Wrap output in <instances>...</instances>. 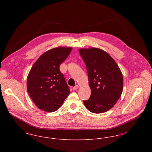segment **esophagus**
I'll return each instance as SVG.
<instances>
[{"label": "esophagus", "mask_w": 152, "mask_h": 152, "mask_svg": "<svg viewBox=\"0 0 152 152\" xmlns=\"http://www.w3.org/2000/svg\"><path fill=\"white\" fill-rule=\"evenodd\" d=\"M78 88H79V86L77 85V86H75V87L73 88V90H76V89H77Z\"/></svg>", "instance_id": "esophagus-1"}]
</instances>
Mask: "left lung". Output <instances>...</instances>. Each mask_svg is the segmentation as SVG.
Returning <instances> with one entry per match:
<instances>
[{
  "label": "left lung",
  "mask_w": 152,
  "mask_h": 152,
  "mask_svg": "<svg viewBox=\"0 0 152 152\" xmlns=\"http://www.w3.org/2000/svg\"><path fill=\"white\" fill-rule=\"evenodd\" d=\"M80 54L87 67L89 99L84 101L86 108L94 113H102L113 108L123 90L122 72L107 52L97 48H81Z\"/></svg>",
  "instance_id": "obj_1"
}]
</instances>
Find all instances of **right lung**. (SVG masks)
Wrapping results in <instances>:
<instances>
[{
	"label": "right lung",
	"instance_id": "add662e5",
	"mask_svg": "<svg viewBox=\"0 0 152 152\" xmlns=\"http://www.w3.org/2000/svg\"><path fill=\"white\" fill-rule=\"evenodd\" d=\"M72 50L58 47L43 53L32 65L27 80L30 97L38 108L47 112L57 110L70 93L59 69Z\"/></svg>",
	"mask_w": 152,
	"mask_h": 152
}]
</instances>
